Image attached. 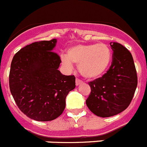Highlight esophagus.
Wrapping results in <instances>:
<instances>
[{
    "instance_id": "obj_1",
    "label": "esophagus",
    "mask_w": 147,
    "mask_h": 147,
    "mask_svg": "<svg viewBox=\"0 0 147 147\" xmlns=\"http://www.w3.org/2000/svg\"><path fill=\"white\" fill-rule=\"evenodd\" d=\"M82 83H83V82L81 81L80 80H79V79H76V85H77V86H78V85H82Z\"/></svg>"
}]
</instances>
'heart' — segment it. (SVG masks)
<instances>
[{"label": "heart", "instance_id": "obj_1", "mask_svg": "<svg viewBox=\"0 0 147 147\" xmlns=\"http://www.w3.org/2000/svg\"><path fill=\"white\" fill-rule=\"evenodd\" d=\"M63 64L79 65L80 72L87 79H96L108 69L111 61V51L107 44L76 45L68 49L67 55L61 57Z\"/></svg>", "mask_w": 147, "mask_h": 147}]
</instances>
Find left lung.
<instances>
[{
    "label": "left lung",
    "mask_w": 147,
    "mask_h": 147,
    "mask_svg": "<svg viewBox=\"0 0 147 147\" xmlns=\"http://www.w3.org/2000/svg\"><path fill=\"white\" fill-rule=\"evenodd\" d=\"M112 63L106 74L88 84L91 92L86 100L89 110L100 117L117 115L128 107L138 85L137 72L129 50L110 42Z\"/></svg>",
    "instance_id": "1"
}]
</instances>
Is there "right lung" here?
<instances>
[{
	"label": "right lung",
	"mask_w": 147,
	"mask_h": 147,
	"mask_svg": "<svg viewBox=\"0 0 147 147\" xmlns=\"http://www.w3.org/2000/svg\"><path fill=\"white\" fill-rule=\"evenodd\" d=\"M57 40L26 45L15 54L11 63L9 88L18 108L38 121L56 119L65 107V98L76 87L74 75L58 70L61 59L53 51Z\"/></svg>",
	"instance_id": "1"
}]
</instances>
